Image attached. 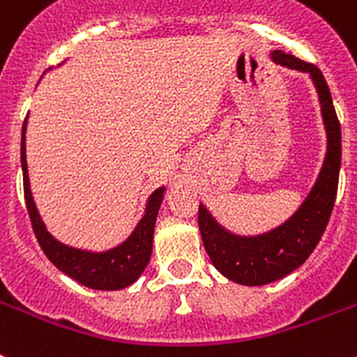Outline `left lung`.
<instances>
[{"instance_id":"obj_1","label":"left lung","mask_w":357,"mask_h":357,"mask_svg":"<svg viewBox=\"0 0 357 357\" xmlns=\"http://www.w3.org/2000/svg\"><path fill=\"white\" fill-rule=\"evenodd\" d=\"M271 60L284 68L308 73L312 78L319 95L321 115L326 130V155L319 178L303 205L294 216L268 233L255 236L233 234L214 220L204 204H199V233L208 259L224 277L244 286L275 282L306 262L328 224L341 169V126L321 69L282 51H273Z\"/></svg>"}]
</instances>
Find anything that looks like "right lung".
<instances>
[{
  "label": "right lung",
  "instance_id": "1",
  "mask_svg": "<svg viewBox=\"0 0 357 357\" xmlns=\"http://www.w3.org/2000/svg\"><path fill=\"white\" fill-rule=\"evenodd\" d=\"M25 132H27V119L22 128V170H23V192H25V205H27L29 218L33 224L38 244L51 262L62 273L84 284L91 289H123L141 277V273L150 262L153 244V227L158 218L159 207L163 202L165 187L155 188L150 194L144 216L132 231L128 238L117 248H112L102 253L86 251V249L69 248L54 238L49 233L45 224L40 218L36 204L31 192L27 170V155H25Z\"/></svg>",
  "mask_w": 357,
  "mask_h": 357
}]
</instances>
